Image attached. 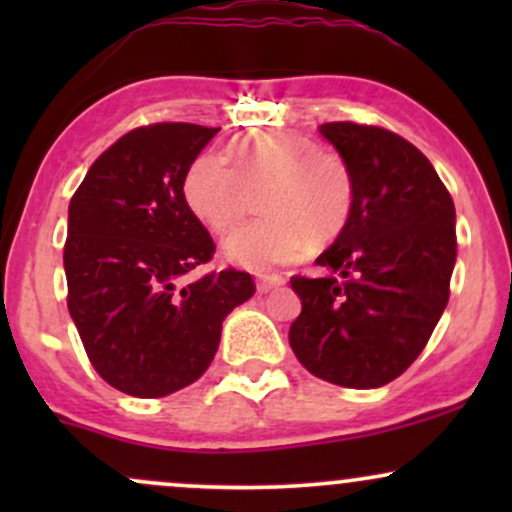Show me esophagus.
I'll use <instances>...</instances> for the list:
<instances>
[{
	"label": "esophagus",
	"mask_w": 512,
	"mask_h": 512,
	"mask_svg": "<svg viewBox=\"0 0 512 512\" xmlns=\"http://www.w3.org/2000/svg\"><path fill=\"white\" fill-rule=\"evenodd\" d=\"M284 276L281 274H262L257 276V291L260 293H269L272 289H279V286H284Z\"/></svg>",
	"instance_id": "esophagus-1"
}]
</instances>
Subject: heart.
Masks as SVG:
<instances>
[{
	"label": "heart",
	"mask_w": 512,
	"mask_h": 512,
	"mask_svg": "<svg viewBox=\"0 0 512 512\" xmlns=\"http://www.w3.org/2000/svg\"><path fill=\"white\" fill-rule=\"evenodd\" d=\"M260 187L257 207L264 216L223 243L226 260L252 272L298 260L310 243H330L354 211V178L344 158L286 129L238 137L231 163L214 149L199 151L180 182L187 211L211 233L236 226L248 190Z\"/></svg>",
	"instance_id": "heart-1"
}]
</instances>
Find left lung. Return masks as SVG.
<instances>
[{
  "instance_id": "1",
  "label": "left lung",
  "mask_w": 512,
  "mask_h": 512,
  "mask_svg": "<svg viewBox=\"0 0 512 512\" xmlns=\"http://www.w3.org/2000/svg\"><path fill=\"white\" fill-rule=\"evenodd\" d=\"M320 134L351 170L354 211L315 260L330 272L291 279L301 315L289 344L317 378L373 390L416 361L448 305L455 204L399 134L356 122H327Z\"/></svg>"
}]
</instances>
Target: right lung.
Instances as JSON below:
<instances>
[{"label": "right lung", "mask_w": 512, "mask_h": 512, "mask_svg": "<svg viewBox=\"0 0 512 512\" xmlns=\"http://www.w3.org/2000/svg\"><path fill=\"white\" fill-rule=\"evenodd\" d=\"M216 132L187 122L132 129L96 158L69 202V315L93 368L125 395L166 397L195 383L226 315L255 293L236 269L185 281L216 248L180 182Z\"/></svg>", "instance_id": "add662e5"}]
</instances>
